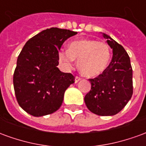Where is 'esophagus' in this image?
<instances>
[{
  "mask_svg": "<svg viewBox=\"0 0 146 146\" xmlns=\"http://www.w3.org/2000/svg\"><path fill=\"white\" fill-rule=\"evenodd\" d=\"M80 80H81V77H80V76H76V77H75V83L79 82Z\"/></svg>",
  "mask_w": 146,
  "mask_h": 146,
  "instance_id": "obj_1",
  "label": "esophagus"
}]
</instances>
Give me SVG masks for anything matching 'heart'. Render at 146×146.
<instances>
[{"label": "heart", "instance_id": "1", "mask_svg": "<svg viewBox=\"0 0 146 146\" xmlns=\"http://www.w3.org/2000/svg\"><path fill=\"white\" fill-rule=\"evenodd\" d=\"M110 50L104 42L80 40L70 43L67 51L58 52V60L67 69L78 61V69L84 76L94 77L105 71L110 60Z\"/></svg>", "mask_w": 146, "mask_h": 146}]
</instances>
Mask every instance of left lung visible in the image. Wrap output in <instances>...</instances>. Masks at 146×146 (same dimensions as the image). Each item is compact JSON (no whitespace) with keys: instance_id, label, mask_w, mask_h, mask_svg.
I'll return each mask as SVG.
<instances>
[{"instance_id":"obj_1","label":"left lung","mask_w":146,"mask_h":146,"mask_svg":"<svg viewBox=\"0 0 146 146\" xmlns=\"http://www.w3.org/2000/svg\"><path fill=\"white\" fill-rule=\"evenodd\" d=\"M113 49L112 61L103 73L94 79L84 102L92 113L99 116H113L120 112L133 95L132 67L124 48L103 33Z\"/></svg>"}]
</instances>
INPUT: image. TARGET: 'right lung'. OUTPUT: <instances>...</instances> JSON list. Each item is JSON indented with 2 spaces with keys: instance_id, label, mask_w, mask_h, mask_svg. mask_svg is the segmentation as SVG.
<instances>
[{
  "instance_id": "obj_1",
  "label": "right lung",
  "mask_w": 146,
  "mask_h": 146,
  "mask_svg": "<svg viewBox=\"0 0 146 146\" xmlns=\"http://www.w3.org/2000/svg\"><path fill=\"white\" fill-rule=\"evenodd\" d=\"M76 33L52 27L24 45L18 56L13 84L18 103L27 113L45 116L62 106L64 93L75 77L58 70V51L65 40Z\"/></svg>"
}]
</instances>
